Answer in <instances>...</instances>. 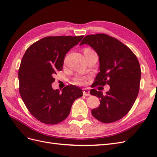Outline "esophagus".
I'll return each mask as SVG.
<instances>
[{"label": "esophagus", "instance_id": "34e87169", "mask_svg": "<svg viewBox=\"0 0 157 157\" xmlns=\"http://www.w3.org/2000/svg\"><path fill=\"white\" fill-rule=\"evenodd\" d=\"M83 95L85 96H90V90L87 88H84L83 89Z\"/></svg>", "mask_w": 157, "mask_h": 157}]
</instances>
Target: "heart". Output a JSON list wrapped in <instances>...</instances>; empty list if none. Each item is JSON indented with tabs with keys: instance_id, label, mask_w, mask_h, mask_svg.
<instances>
[{
	"instance_id": "heart-1",
	"label": "heart",
	"mask_w": 157,
	"mask_h": 157,
	"mask_svg": "<svg viewBox=\"0 0 157 157\" xmlns=\"http://www.w3.org/2000/svg\"><path fill=\"white\" fill-rule=\"evenodd\" d=\"M84 54H92L94 53V51L89 48H85L83 50ZM75 83L77 84H83L85 83V78L83 77H80V76H78V77L75 78Z\"/></svg>"
}]
</instances>
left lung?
Here are the masks:
<instances>
[{
  "label": "left lung",
  "mask_w": 157,
  "mask_h": 157,
  "mask_svg": "<svg viewBox=\"0 0 157 157\" xmlns=\"http://www.w3.org/2000/svg\"><path fill=\"white\" fill-rule=\"evenodd\" d=\"M86 44L96 52L99 70L94 84L110 86L102 92L92 89L90 94L99 98L100 104L92 110V115L103 123H111L124 117L130 111L140 90L141 68L136 56L120 40L103 33L85 36L80 45Z\"/></svg>",
  "instance_id": "1"
}]
</instances>
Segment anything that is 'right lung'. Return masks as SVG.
<instances>
[{
	"label": "right lung",
	"instance_id": "1",
	"mask_svg": "<svg viewBox=\"0 0 157 157\" xmlns=\"http://www.w3.org/2000/svg\"><path fill=\"white\" fill-rule=\"evenodd\" d=\"M82 36H46L33 43L23 55L18 71L20 91L31 115L46 124L62 122L69 115L75 99L82 91L74 85L60 92L54 90L56 71L63 69L65 56L82 39Z\"/></svg>",
	"mask_w": 157,
	"mask_h": 157
}]
</instances>
